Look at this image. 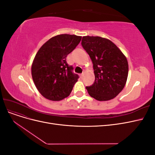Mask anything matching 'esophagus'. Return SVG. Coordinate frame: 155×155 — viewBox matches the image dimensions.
Segmentation results:
<instances>
[{
    "instance_id": "esophagus-1",
    "label": "esophagus",
    "mask_w": 155,
    "mask_h": 155,
    "mask_svg": "<svg viewBox=\"0 0 155 155\" xmlns=\"http://www.w3.org/2000/svg\"><path fill=\"white\" fill-rule=\"evenodd\" d=\"M83 76H84V74L83 73H82L81 75H80V77L81 78H83Z\"/></svg>"
}]
</instances>
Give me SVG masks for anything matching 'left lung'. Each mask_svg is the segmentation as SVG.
Returning <instances> with one entry per match:
<instances>
[{"mask_svg": "<svg viewBox=\"0 0 155 155\" xmlns=\"http://www.w3.org/2000/svg\"><path fill=\"white\" fill-rule=\"evenodd\" d=\"M83 48L93 63L95 81L87 87L88 94L98 101H108L119 94L128 76L127 59L109 39L98 36H84Z\"/></svg>", "mask_w": 155, "mask_h": 155, "instance_id": "obj_1", "label": "left lung"}]
</instances>
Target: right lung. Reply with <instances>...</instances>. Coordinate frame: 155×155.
I'll use <instances>...</instances> for the list:
<instances>
[{"instance_id": "obj_1", "label": "right lung", "mask_w": 155, "mask_h": 155, "mask_svg": "<svg viewBox=\"0 0 155 155\" xmlns=\"http://www.w3.org/2000/svg\"><path fill=\"white\" fill-rule=\"evenodd\" d=\"M81 36L61 34L41 46L31 64V76L41 94L51 101L68 97L79 76L67 62V56L76 48Z\"/></svg>"}]
</instances>
